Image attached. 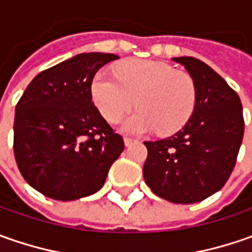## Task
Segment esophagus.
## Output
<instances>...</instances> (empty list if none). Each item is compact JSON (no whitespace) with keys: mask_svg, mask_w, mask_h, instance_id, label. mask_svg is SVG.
<instances>
[{"mask_svg":"<svg viewBox=\"0 0 252 252\" xmlns=\"http://www.w3.org/2000/svg\"><path fill=\"white\" fill-rule=\"evenodd\" d=\"M123 141H125V146H130V144H133L136 140H134V139H130V137H125Z\"/></svg>","mask_w":252,"mask_h":252,"instance_id":"esophagus-1","label":"esophagus"}]
</instances>
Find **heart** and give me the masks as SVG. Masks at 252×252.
<instances>
[{
  "mask_svg": "<svg viewBox=\"0 0 252 252\" xmlns=\"http://www.w3.org/2000/svg\"><path fill=\"white\" fill-rule=\"evenodd\" d=\"M95 73L91 96L102 116L119 122L136 106L139 111L122 123L125 133L139 134L154 130L172 134L182 129L196 106V85L188 73L153 60H127L115 70Z\"/></svg>",
  "mask_w": 252,
  "mask_h": 252,
  "instance_id": "heart-1",
  "label": "heart"
}]
</instances>
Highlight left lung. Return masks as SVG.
Segmentation results:
<instances>
[{
    "instance_id": "1",
    "label": "left lung",
    "mask_w": 252,
    "mask_h": 252,
    "mask_svg": "<svg viewBox=\"0 0 252 252\" xmlns=\"http://www.w3.org/2000/svg\"><path fill=\"white\" fill-rule=\"evenodd\" d=\"M196 85V106L188 123L171 137L144 141L146 184L172 203H196L224 187L236 165L244 134L237 92L195 57H174Z\"/></svg>"
}]
</instances>
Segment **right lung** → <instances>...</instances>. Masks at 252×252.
<instances>
[{
	"mask_svg": "<svg viewBox=\"0 0 252 252\" xmlns=\"http://www.w3.org/2000/svg\"><path fill=\"white\" fill-rule=\"evenodd\" d=\"M119 59L81 53L39 73L15 108L14 154L25 181L56 200L98 192L125 149L91 96L95 73Z\"/></svg>",
	"mask_w": 252,
	"mask_h": 252,
	"instance_id": "obj_1",
	"label": "right lung"
}]
</instances>
